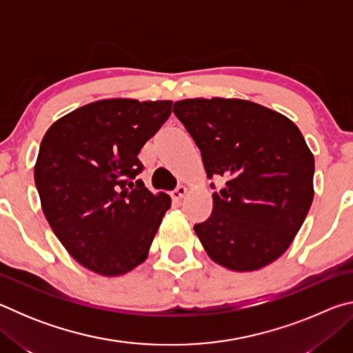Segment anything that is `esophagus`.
Returning a JSON list of instances; mask_svg holds the SVG:
<instances>
[{"instance_id":"1","label":"esophagus","mask_w":353,"mask_h":353,"mask_svg":"<svg viewBox=\"0 0 353 353\" xmlns=\"http://www.w3.org/2000/svg\"><path fill=\"white\" fill-rule=\"evenodd\" d=\"M187 193H188V188L185 187V185H179V187H177L174 191H172L171 196H172V198H174V199H182L183 196L187 194Z\"/></svg>"}]
</instances>
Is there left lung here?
Instances as JSON below:
<instances>
[{"mask_svg":"<svg viewBox=\"0 0 353 353\" xmlns=\"http://www.w3.org/2000/svg\"><path fill=\"white\" fill-rule=\"evenodd\" d=\"M172 112L199 148L207 177L229 179L213 193L210 218L194 225L208 256L238 272L277 260L314 194V157L301 130L282 113L244 99H183Z\"/></svg>","mask_w":353,"mask_h":353,"instance_id":"1","label":"left lung"}]
</instances>
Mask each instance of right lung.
<instances>
[{
    "mask_svg": "<svg viewBox=\"0 0 353 353\" xmlns=\"http://www.w3.org/2000/svg\"><path fill=\"white\" fill-rule=\"evenodd\" d=\"M171 107L172 101L103 99L46 130L34 168L41 208L87 270L115 277L146 260L171 198L135 181L143 171L139 154Z\"/></svg>",
    "mask_w": 353,
    "mask_h": 353,
    "instance_id": "right-lung-1",
    "label": "right lung"
}]
</instances>
